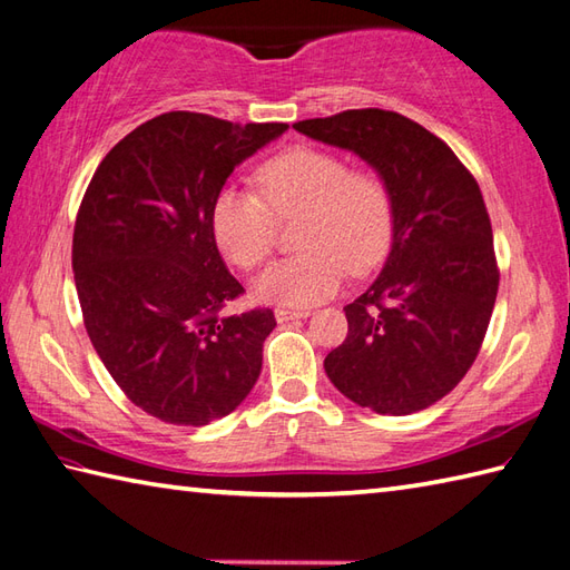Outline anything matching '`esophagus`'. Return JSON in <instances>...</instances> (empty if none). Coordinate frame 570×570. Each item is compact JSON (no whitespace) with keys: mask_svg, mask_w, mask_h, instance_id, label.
<instances>
[{"mask_svg":"<svg viewBox=\"0 0 570 570\" xmlns=\"http://www.w3.org/2000/svg\"><path fill=\"white\" fill-rule=\"evenodd\" d=\"M274 316L278 323H286V321H296V318H308L311 316V308H276Z\"/></svg>","mask_w":570,"mask_h":570,"instance_id":"esophagus-1","label":"esophagus"}]
</instances>
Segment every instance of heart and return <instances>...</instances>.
Wrapping results in <instances>:
<instances>
[{"instance_id":"obj_1","label":"heart","mask_w":570,"mask_h":570,"mask_svg":"<svg viewBox=\"0 0 570 570\" xmlns=\"http://www.w3.org/2000/svg\"><path fill=\"white\" fill-rule=\"evenodd\" d=\"M259 193L225 188L213 203L217 247L239 269H254L274 249V217L301 213L304 252L272 264L257 294L282 304L331 296L347 269L362 274L384 259L392 242V196L367 168H347L337 154L296 147L276 154L257 174Z\"/></svg>"}]
</instances>
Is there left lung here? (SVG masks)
I'll return each mask as SVG.
<instances>
[{"label": "left lung", "instance_id": "8db88e82", "mask_svg": "<svg viewBox=\"0 0 570 570\" xmlns=\"http://www.w3.org/2000/svg\"><path fill=\"white\" fill-rule=\"evenodd\" d=\"M296 131L365 159L390 188L392 252L347 304L323 367L350 402L406 416L465 377L485 341L500 269L478 180L443 139L399 112L347 110Z\"/></svg>", "mask_w": 570, "mask_h": 570}]
</instances>
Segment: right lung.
Instances as JSON below:
<instances>
[{
  "instance_id": "1",
  "label": "right lung",
  "mask_w": 570,
  "mask_h": 570,
  "mask_svg": "<svg viewBox=\"0 0 570 570\" xmlns=\"http://www.w3.org/2000/svg\"><path fill=\"white\" fill-rule=\"evenodd\" d=\"M286 129L166 112L115 144L85 190L72 233L85 331L129 402L166 423L223 419L259 377L274 311L223 313L245 288L210 213L235 166Z\"/></svg>"
}]
</instances>
